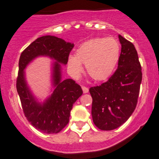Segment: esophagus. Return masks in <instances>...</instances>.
<instances>
[{
    "instance_id": "obj_1",
    "label": "esophagus",
    "mask_w": 159,
    "mask_h": 159,
    "mask_svg": "<svg viewBox=\"0 0 159 159\" xmlns=\"http://www.w3.org/2000/svg\"><path fill=\"white\" fill-rule=\"evenodd\" d=\"M81 89H82L83 93H84V94H86V93L89 92V88L84 87V86H82V87H81Z\"/></svg>"
}]
</instances>
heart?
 <instances>
[{
  "instance_id": "b5f03b06",
  "label": "heart",
  "mask_w": 159,
  "mask_h": 159,
  "mask_svg": "<svg viewBox=\"0 0 159 159\" xmlns=\"http://www.w3.org/2000/svg\"><path fill=\"white\" fill-rule=\"evenodd\" d=\"M121 55V45L113 38H96L78 47L75 55L68 57L67 66L70 74L78 78L85 65L88 74L98 81L108 79L116 68Z\"/></svg>"
}]
</instances>
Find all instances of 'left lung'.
<instances>
[{"label": "left lung", "instance_id": "8db88e82", "mask_svg": "<svg viewBox=\"0 0 159 159\" xmlns=\"http://www.w3.org/2000/svg\"><path fill=\"white\" fill-rule=\"evenodd\" d=\"M121 45L118 68L108 81L89 89L91 115L99 129L111 131L129 118L137 105L142 83V68L134 44L118 35Z\"/></svg>", "mask_w": 159, "mask_h": 159}]
</instances>
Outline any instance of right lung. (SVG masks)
Listing matches in <instances>:
<instances>
[{
	"instance_id": "add662e5",
	"label": "right lung",
	"mask_w": 159,
	"mask_h": 159,
	"mask_svg": "<svg viewBox=\"0 0 159 159\" xmlns=\"http://www.w3.org/2000/svg\"><path fill=\"white\" fill-rule=\"evenodd\" d=\"M74 44L51 35L38 38L20 54L17 78V91L22 108L32 126L46 134H56L69 121L74 103L82 95L81 86L74 80H62V66L67 65ZM48 57L54 62L51 65V94L41 101L30 89L25 69L34 59Z\"/></svg>"
}]
</instances>
